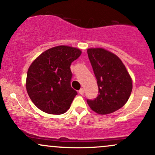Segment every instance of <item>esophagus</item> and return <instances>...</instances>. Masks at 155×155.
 Wrapping results in <instances>:
<instances>
[{
	"label": "esophagus",
	"mask_w": 155,
	"mask_h": 155,
	"mask_svg": "<svg viewBox=\"0 0 155 155\" xmlns=\"http://www.w3.org/2000/svg\"><path fill=\"white\" fill-rule=\"evenodd\" d=\"M79 92L80 95H83V94L84 93V90L83 88H81V89H80V90H79Z\"/></svg>",
	"instance_id": "obj_1"
}]
</instances>
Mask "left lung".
<instances>
[{
	"label": "left lung",
	"instance_id": "1",
	"mask_svg": "<svg viewBox=\"0 0 155 155\" xmlns=\"http://www.w3.org/2000/svg\"><path fill=\"white\" fill-rule=\"evenodd\" d=\"M88 58L97 79L98 95L87 102L99 114H108L122 108L132 92V79L117 55L101 48L87 49Z\"/></svg>",
	"mask_w": 155,
	"mask_h": 155
}]
</instances>
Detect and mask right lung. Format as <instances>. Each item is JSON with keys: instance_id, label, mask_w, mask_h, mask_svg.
Returning <instances> with one entry per match:
<instances>
[{"instance_id": "1", "label": "right lung", "mask_w": 155, "mask_h": 155, "mask_svg": "<svg viewBox=\"0 0 155 155\" xmlns=\"http://www.w3.org/2000/svg\"><path fill=\"white\" fill-rule=\"evenodd\" d=\"M81 51L58 46L39 55L27 74L26 89L39 109L51 114H62L70 108L77 92L71 87V65Z\"/></svg>"}]
</instances>
